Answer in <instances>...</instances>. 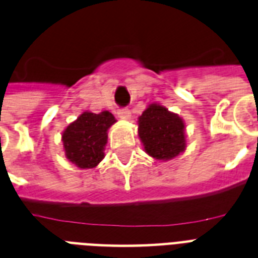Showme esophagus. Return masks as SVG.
Masks as SVG:
<instances>
[{"label":"esophagus","mask_w":258,"mask_h":258,"mask_svg":"<svg viewBox=\"0 0 258 258\" xmlns=\"http://www.w3.org/2000/svg\"><path fill=\"white\" fill-rule=\"evenodd\" d=\"M131 112H130L128 108H119L118 110V115H119V118H122V119H128L130 116H131Z\"/></svg>","instance_id":"esophagus-1"}]
</instances>
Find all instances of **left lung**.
<instances>
[{
    "instance_id": "obj_1",
    "label": "left lung",
    "mask_w": 258,
    "mask_h": 258,
    "mask_svg": "<svg viewBox=\"0 0 258 258\" xmlns=\"http://www.w3.org/2000/svg\"><path fill=\"white\" fill-rule=\"evenodd\" d=\"M138 122L144 150L156 160H171L185 150V125L179 115L152 103Z\"/></svg>"
}]
</instances>
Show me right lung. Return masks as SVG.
I'll return each mask as SVG.
<instances>
[{"mask_svg":"<svg viewBox=\"0 0 258 258\" xmlns=\"http://www.w3.org/2000/svg\"><path fill=\"white\" fill-rule=\"evenodd\" d=\"M115 123L110 111L94 114L86 111L69 124L62 135L66 158L82 169L94 168L104 158L107 131Z\"/></svg>","mask_w":258,"mask_h":258,"instance_id":"right-lung-1","label":"right lung"}]
</instances>
